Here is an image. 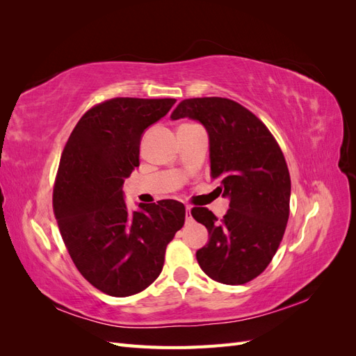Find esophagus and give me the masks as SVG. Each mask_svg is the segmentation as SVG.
I'll use <instances>...</instances> for the list:
<instances>
[{"label": "esophagus", "instance_id": "34e87169", "mask_svg": "<svg viewBox=\"0 0 356 356\" xmlns=\"http://www.w3.org/2000/svg\"><path fill=\"white\" fill-rule=\"evenodd\" d=\"M190 207H186V218H187V221H190L191 220V213H190Z\"/></svg>", "mask_w": 356, "mask_h": 356}]
</instances>
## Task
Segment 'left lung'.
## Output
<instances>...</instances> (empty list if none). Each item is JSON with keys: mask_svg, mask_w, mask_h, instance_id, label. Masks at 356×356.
I'll return each mask as SVG.
<instances>
[{"mask_svg": "<svg viewBox=\"0 0 356 356\" xmlns=\"http://www.w3.org/2000/svg\"><path fill=\"white\" fill-rule=\"evenodd\" d=\"M184 117L208 131L211 178L230 199L222 220L208 208L191 209L209 233L197 263L213 281L246 284L270 264L286 229L291 178L284 153L260 118L232 99H184L170 118Z\"/></svg>", "mask_w": 356, "mask_h": 356, "instance_id": "1", "label": "left lung"}]
</instances>
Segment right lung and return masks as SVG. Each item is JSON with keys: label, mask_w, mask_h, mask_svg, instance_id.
Listing matches in <instances>:
<instances>
[{"label": "right lung", "mask_w": 356, "mask_h": 356, "mask_svg": "<svg viewBox=\"0 0 356 356\" xmlns=\"http://www.w3.org/2000/svg\"><path fill=\"white\" fill-rule=\"evenodd\" d=\"M177 101L113 98L92 106L63 148L53 187V212L75 267L113 297L141 293L160 275L168 243L184 225L177 200L139 203L129 211L124 179L139 166L148 126Z\"/></svg>", "instance_id": "right-lung-1"}]
</instances>
